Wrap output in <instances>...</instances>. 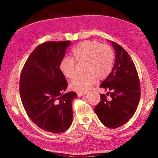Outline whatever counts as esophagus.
I'll list each match as a JSON object with an SVG mask.
<instances>
[{
  "label": "esophagus",
  "mask_w": 158,
  "mask_h": 158,
  "mask_svg": "<svg viewBox=\"0 0 158 158\" xmlns=\"http://www.w3.org/2000/svg\"><path fill=\"white\" fill-rule=\"evenodd\" d=\"M77 95L78 96H81L82 95H84L85 94H86V92H78L76 93Z\"/></svg>",
  "instance_id": "1"
}]
</instances>
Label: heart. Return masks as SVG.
I'll use <instances>...</instances> for the list:
<instances>
[{
    "label": "heart",
    "instance_id": "1",
    "mask_svg": "<svg viewBox=\"0 0 158 158\" xmlns=\"http://www.w3.org/2000/svg\"><path fill=\"white\" fill-rule=\"evenodd\" d=\"M72 55V58L63 57L59 68L63 76L72 79L76 74L75 62L84 63L85 74L77 76L69 84L73 90L85 92L98 79H106L112 71L115 55L109 44H102L96 41H84L73 49Z\"/></svg>",
    "mask_w": 158,
    "mask_h": 158
}]
</instances>
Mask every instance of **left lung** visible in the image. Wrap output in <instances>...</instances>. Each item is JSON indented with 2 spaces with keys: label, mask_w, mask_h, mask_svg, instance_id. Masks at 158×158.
Wrapping results in <instances>:
<instances>
[{
  "label": "left lung",
  "mask_w": 158,
  "mask_h": 158,
  "mask_svg": "<svg viewBox=\"0 0 158 158\" xmlns=\"http://www.w3.org/2000/svg\"><path fill=\"white\" fill-rule=\"evenodd\" d=\"M115 51V64L100 87L108 93L100 94L95 112L104 126L114 129L126 123L135 114L140 98L139 77L130 56L118 44L112 41ZM110 95V99L107 95Z\"/></svg>",
  "instance_id": "1"
}]
</instances>
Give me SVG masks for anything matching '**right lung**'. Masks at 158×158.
<instances>
[{
	"label": "right lung",
	"instance_id": "obj_1",
	"mask_svg": "<svg viewBox=\"0 0 158 158\" xmlns=\"http://www.w3.org/2000/svg\"><path fill=\"white\" fill-rule=\"evenodd\" d=\"M70 41H48L38 45L28 57L20 76L19 93L32 122L44 131L59 134L73 121L74 92L63 94L68 83L59 70Z\"/></svg>",
	"mask_w": 158,
	"mask_h": 158
}]
</instances>
